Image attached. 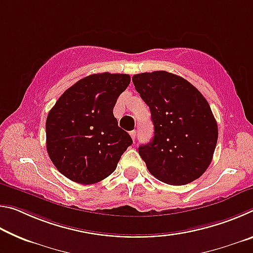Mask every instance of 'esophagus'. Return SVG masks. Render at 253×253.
I'll return each mask as SVG.
<instances>
[{"mask_svg": "<svg viewBox=\"0 0 253 253\" xmlns=\"http://www.w3.org/2000/svg\"><path fill=\"white\" fill-rule=\"evenodd\" d=\"M129 134H130V136H131V138H132V140H135L136 139V130H131L130 132H129Z\"/></svg>", "mask_w": 253, "mask_h": 253, "instance_id": "obj_1", "label": "esophagus"}]
</instances>
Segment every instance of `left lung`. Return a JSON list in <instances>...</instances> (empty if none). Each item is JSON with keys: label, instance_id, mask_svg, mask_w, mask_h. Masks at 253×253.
Returning a JSON list of instances; mask_svg holds the SVG:
<instances>
[{"label": "left lung", "instance_id": "obj_1", "mask_svg": "<svg viewBox=\"0 0 253 253\" xmlns=\"http://www.w3.org/2000/svg\"><path fill=\"white\" fill-rule=\"evenodd\" d=\"M135 89L151 109L154 137L138 153L153 176L185 185L211 164L217 124L209 102L193 84L166 71L132 77Z\"/></svg>", "mask_w": 253, "mask_h": 253}]
</instances>
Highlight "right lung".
<instances>
[{"instance_id":"right-lung-1","label":"right lung","mask_w":253,"mask_h":253,"mask_svg":"<svg viewBox=\"0 0 253 253\" xmlns=\"http://www.w3.org/2000/svg\"><path fill=\"white\" fill-rule=\"evenodd\" d=\"M130 83L129 75L95 74L62 93L45 123L46 151L62 175L79 184H95L114 172L132 144L118 126L113 109Z\"/></svg>"}]
</instances>
